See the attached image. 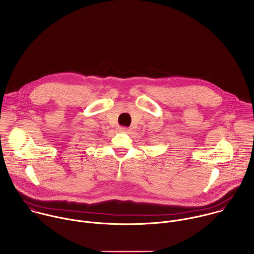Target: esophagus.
<instances>
[{"label": "esophagus", "instance_id": "esophagus-1", "mask_svg": "<svg viewBox=\"0 0 254 254\" xmlns=\"http://www.w3.org/2000/svg\"><path fill=\"white\" fill-rule=\"evenodd\" d=\"M120 130H121L122 132H126V133H127V132H129V131H130V128H127V127H120Z\"/></svg>", "mask_w": 254, "mask_h": 254}]
</instances>
